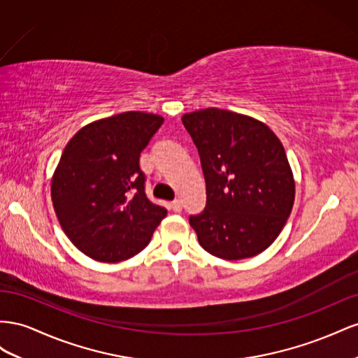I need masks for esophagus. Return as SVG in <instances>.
<instances>
[{"instance_id": "obj_1", "label": "esophagus", "mask_w": 358, "mask_h": 358, "mask_svg": "<svg viewBox=\"0 0 358 358\" xmlns=\"http://www.w3.org/2000/svg\"><path fill=\"white\" fill-rule=\"evenodd\" d=\"M171 208H172V211H176V213H180V211L182 210V206H181V201H178V199H176V201H173V202L171 203Z\"/></svg>"}]
</instances>
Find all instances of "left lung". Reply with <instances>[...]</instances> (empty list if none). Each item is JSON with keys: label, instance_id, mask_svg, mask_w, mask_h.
Masks as SVG:
<instances>
[{"label": "left lung", "instance_id": "8db88e82", "mask_svg": "<svg viewBox=\"0 0 358 358\" xmlns=\"http://www.w3.org/2000/svg\"><path fill=\"white\" fill-rule=\"evenodd\" d=\"M198 148L207 207L192 216L201 246L237 261L270 248L287 223L295 180L280 139L262 121L207 108L181 117Z\"/></svg>", "mask_w": 358, "mask_h": 358}]
</instances>
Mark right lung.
Masks as SVG:
<instances>
[{
    "label": "right lung",
    "mask_w": 358,
    "mask_h": 358,
    "mask_svg": "<svg viewBox=\"0 0 358 358\" xmlns=\"http://www.w3.org/2000/svg\"><path fill=\"white\" fill-rule=\"evenodd\" d=\"M163 117L129 110L96 120L78 130L50 180L57 219L88 258L121 262L151 240L166 210L152 203L139 169L141 151Z\"/></svg>",
    "instance_id": "right-lung-1"
}]
</instances>
